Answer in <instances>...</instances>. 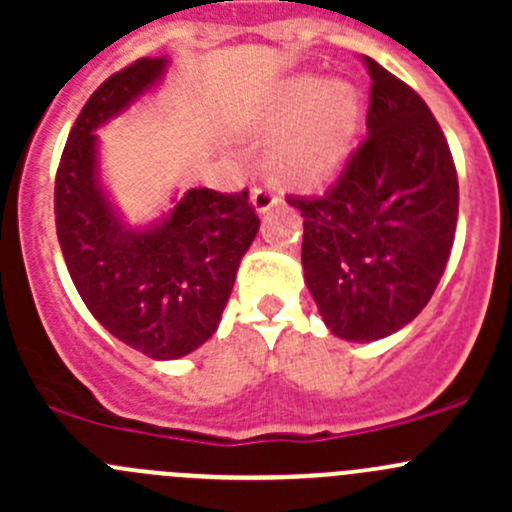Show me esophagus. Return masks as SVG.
Returning a JSON list of instances; mask_svg holds the SVG:
<instances>
[{
    "instance_id": "esophagus-1",
    "label": "esophagus",
    "mask_w": 512,
    "mask_h": 512,
    "mask_svg": "<svg viewBox=\"0 0 512 512\" xmlns=\"http://www.w3.org/2000/svg\"><path fill=\"white\" fill-rule=\"evenodd\" d=\"M250 203L255 208V213H267L272 205H277V193L270 188V185H262V188H255L250 195Z\"/></svg>"
}]
</instances>
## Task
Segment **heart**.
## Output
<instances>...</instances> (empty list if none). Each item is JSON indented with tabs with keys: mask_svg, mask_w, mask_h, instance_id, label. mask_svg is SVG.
I'll return each mask as SVG.
<instances>
[{
	"mask_svg": "<svg viewBox=\"0 0 512 512\" xmlns=\"http://www.w3.org/2000/svg\"><path fill=\"white\" fill-rule=\"evenodd\" d=\"M359 121V96L342 79L299 76L277 91L262 128L285 133L275 148L277 175L294 185H319L339 168Z\"/></svg>",
	"mask_w": 512,
	"mask_h": 512,
	"instance_id": "1",
	"label": "heart"
}]
</instances>
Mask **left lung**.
Wrapping results in <instances>:
<instances>
[{
  "label": "left lung",
  "instance_id": "left-lung-1",
  "mask_svg": "<svg viewBox=\"0 0 512 512\" xmlns=\"http://www.w3.org/2000/svg\"><path fill=\"white\" fill-rule=\"evenodd\" d=\"M366 138L322 198H287L304 218V282L329 332L374 342L421 314L446 270L458 178L423 98L364 59Z\"/></svg>",
  "mask_w": 512,
  "mask_h": 512
}]
</instances>
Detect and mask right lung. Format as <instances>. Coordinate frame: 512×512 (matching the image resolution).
<instances>
[{
  "label": "right lung",
  "instance_id": "right-lung-1",
  "mask_svg": "<svg viewBox=\"0 0 512 512\" xmlns=\"http://www.w3.org/2000/svg\"><path fill=\"white\" fill-rule=\"evenodd\" d=\"M138 59L94 91L56 170L54 213L74 287L103 329L151 359H180L218 329L242 255L260 230L247 190L190 188L146 227L123 223L98 170L96 131L163 79Z\"/></svg>",
  "mask_w": 512,
  "mask_h": 512
}]
</instances>
